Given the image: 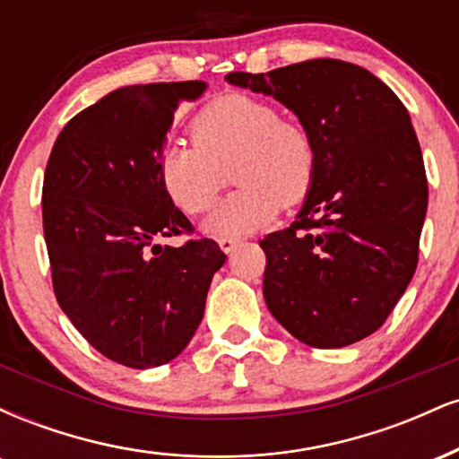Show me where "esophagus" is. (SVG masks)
<instances>
[{
	"label": "esophagus",
	"instance_id": "obj_1",
	"mask_svg": "<svg viewBox=\"0 0 459 459\" xmlns=\"http://www.w3.org/2000/svg\"><path fill=\"white\" fill-rule=\"evenodd\" d=\"M218 244H220V247H222V250L226 252V255H229V252H233L235 247L241 244V239H235V237H222V239H220Z\"/></svg>",
	"mask_w": 459,
	"mask_h": 459
}]
</instances>
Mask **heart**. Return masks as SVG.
I'll return each mask as SVG.
<instances>
[{
  "mask_svg": "<svg viewBox=\"0 0 459 459\" xmlns=\"http://www.w3.org/2000/svg\"><path fill=\"white\" fill-rule=\"evenodd\" d=\"M194 144L170 142L157 157L163 192L187 215L207 212L226 183V196L204 222L213 237H241L270 224L278 212L302 203L317 175V146L304 125L250 94L230 92L209 101L189 125Z\"/></svg>",
  "mask_w": 459,
  "mask_h": 459,
  "instance_id": "obj_1",
  "label": "heart"
}]
</instances>
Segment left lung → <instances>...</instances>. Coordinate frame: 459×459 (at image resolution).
Masks as SVG:
<instances>
[{
	"label": "left lung",
	"mask_w": 459,
	"mask_h": 459,
	"mask_svg": "<svg viewBox=\"0 0 459 459\" xmlns=\"http://www.w3.org/2000/svg\"><path fill=\"white\" fill-rule=\"evenodd\" d=\"M226 82L270 94L317 146V175L296 222L261 239L263 296L298 341L319 350L373 334L412 281L428 177L405 105L367 68L298 62Z\"/></svg>",
	"instance_id": "left-lung-1"
}]
</instances>
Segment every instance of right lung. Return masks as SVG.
<instances>
[{
	"label": "right lung",
	"instance_id": "1",
	"mask_svg": "<svg viewBox=\"0 0 459 459\" xmlns=\"http://www.w3.org/2000/svg\"><path fill=\"white\" fill-rule=\"evenodd\" d=\"M204 88H118L68 120L47 161L43 229L57 304L118 365L160 367L181 354L226 261L213 239L155 244L194 233L163 192L157 157L178 105Z\"/></svg>",
	"mask_w": 459,
	"mask_h": 459
}]
</instances>
